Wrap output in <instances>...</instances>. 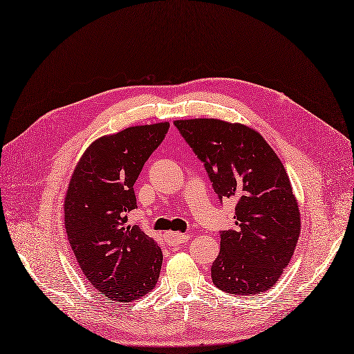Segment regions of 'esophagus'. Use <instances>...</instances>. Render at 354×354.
I'll return each instance as SVG.
<instances>
[{
    "instance_id": "esophagus-1",
    "label": "esophagus",
    "mask_w": 354,
    "mask_h": 354,
    "mask_svg": "<svg viewBox=\"0 0 354 354\" xmlns=\"http://www.w3.org/2000/svg\"><path fill=\"white\" fill-rule=\"evenodd\" d=\"M189 239V234H184V233H178V232H169L166 233V242L170 246H175V245H180L184 243Z\"/></svg>"
}]
</instances>
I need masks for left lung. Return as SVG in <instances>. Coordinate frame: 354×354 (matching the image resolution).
Returning <instances> with one entry per match:
<instances>
[{
  "mask_svg": "<svg viewBox=\"0 0 354 354\" xmlns=\"http://www.w3.org/2000/svg\"><path fill=\"white\" fill-rule=\"evenodd\" d=\"M174 124L204 162L218 198L236 201V226L220 234L213 283L238 296L270 290L300 234L299 203L279 156L258 131L239 122L194 118Z\"/></svg>",
  "mask_w": 354,
  "mask_h": 354,
  "instance_id": "obj_1",
  "label": "left lung"
}]
</instances>
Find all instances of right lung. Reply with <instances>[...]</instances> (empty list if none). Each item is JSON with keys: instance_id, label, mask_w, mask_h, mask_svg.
I'll use <instances>...</instances> for the list:
<instances>
[{"instance_id": "right-lung-1", "label": "right lung", "mask_w": 354, "mask_h": 354, "mask_svg": "<svg viewBox=\"0 0 354 354\" xmlns=\"http://www.w3.org/2000/svg\"><path fill=\"white\" fill-rule=\"evenodd\" d=\"M169 122L128 127L102 136L77 162L64 200V225L84 277L108 300L128 304L159 280L163 254L138 226L134 184Z\"/></svg>"}]
</instances>
